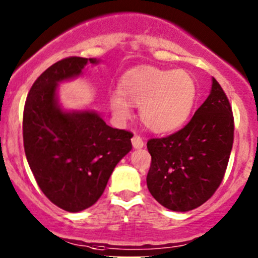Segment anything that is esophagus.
Returning a JSON list of instances; mask_svg holds the SVG:
<instances>
[{"label":"esophagus","instance_id":"1","mask_svg":"<svg viewBox=\"0 0 258 258\" xmlns=\"http://www.w3.org/2000/svg\"><path fill=\"white\" fill-rule=\"evenodd\" d=\"M132 146H134V148H142L145 146V142L141 137L135 135V136L132 137Z\"/></svg>","mask_w":258,"mask_h":258}]
</instances>
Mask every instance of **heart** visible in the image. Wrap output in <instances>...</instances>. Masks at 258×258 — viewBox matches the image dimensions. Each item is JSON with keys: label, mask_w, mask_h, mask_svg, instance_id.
Segmentation results:
<instances>
[{"label": "heart", "mask_w": 258, "mask_h": 258, "mask_svg": "<svg viewBox=\"0 0 258 258\" xmlns=\"http://www.w3.org/2000/svg\"><path fill=\"white\" fill-rule=\"evenodd\" d=\"M197 83L184 70L140 66L128 70L119 82V92L111 93L110 107L116 118L131 116L140 106V117L155 134L178 130L191 114L197 100Z\"/></svg>", "instance_id": "heart-1"}]
</instances>
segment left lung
I'll return each instance as SVG.
<instances>
[{
    "instance_id": "left-lung-1",
    "label": "left lung",
    "mask_w": 258,
    "mask_h": 258,
    "mask_svg": "<svg viewBox=\"0 0 258 258\" xmlns=\"http://www.w3.org/2000/svg\"><path fill=\"white\" fill-rule=\"evenodd\" d=\"M233 144V116L212 77L209 97L176 134L147 142L152 161L148 191L166 209L187 212L207 201L222 182Z\"/></svg>"
}]
</instances>
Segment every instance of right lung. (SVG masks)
<instances>
[{"instance_id":"right-lung-1","label":"right lung","mask_w":258,"mask_h":258,"mask_svg":"<svg viewBox=\"0 0 258 258\" xmlns=\"http://www.w3.org/2000/svg\"><path fill=\"white\" fill-rule=\"evenodd\" d=\"M101 59L69 57L48 67L31 87L23 111V146L46 197L69 212L97 202L117 163L132 150L134 135L112 128L92 108L66 110L58 85L82 76Z\"/></svg>"}]
</instances>
